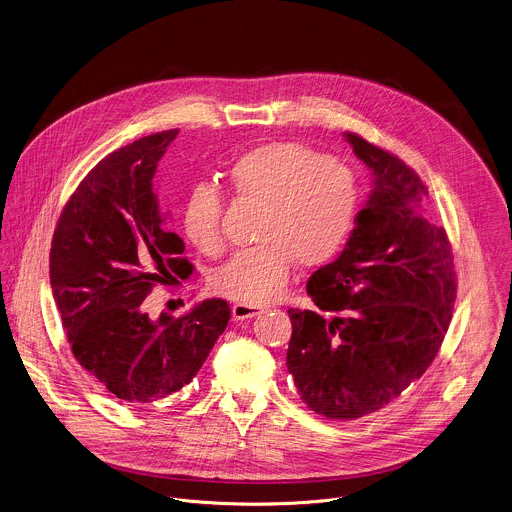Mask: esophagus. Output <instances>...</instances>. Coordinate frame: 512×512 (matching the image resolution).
<instances>
[{
	"mask_svg": "<svg viewBox=\"0 0 512 512\" xmlns=\"http://www.w3.org/2000/svg\"><path fill=\"white\" fill-rule=\"evenodd\" d=\"M259 312H263V307L253 305V303H235L231 308V314L235 320H245V318H253Z\"/></svg>",
	"mask_w": 512,
	"mask_h": 512,
	"instance_id": "1",
	"label": "esophagus"
}]
</instances>
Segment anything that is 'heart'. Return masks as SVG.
<instances>
[{"label": "heart", "mask_w": 512, "mask_h": 512, "mask_svg": "<svg viewBox=\"0 0 512 512\" xmlns=\"http://www.w3.org/2000/svg\"><path fill=\"white\" fill-rule=\"evenodd\" d=\"M229 184L239 198L263 204L261 243L237 251L213 277V289L233 301H273L297 261L316 267L332 259L358 211L354 172L297 142H269L245 152L231 166ZM223 209L213 184H198L188 194L182 225L202 253L223 247Z\"/></svg>", "instance_id": "obj_1"}]
</instances>
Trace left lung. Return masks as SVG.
Instances as JSON below:
<instances>
[{
    "label": "left lung",
    "mask_w": 512,
    "mask_h": 512,
    "mask_svg": "<svg viewBox=\"0 0 512 512\" xmlns=\"http://www.w3.org/2000/svg\"><path fill=\"white\" fill-rule=\"evenodd\" d=\"M374 190L342 253L308 279L316 310L289 308L287 368L301 400L328 419L384 408L435 360L457 279L443 227L425 217L427 188L404 160L354 132Z\"/></svg>",
    "instance_id": "obj_1"
}]
</instances>
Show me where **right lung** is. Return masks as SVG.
I'll list each match as a JSON object with an SVG mask.
<instances>
[{"label":"right lung","instance_id":"add662e5","mask_svg":"<svg viewBox=\"0 0 512 512\" xmlns=\"http://www.w3.org/2000/svg\"><path fill=\"white\" fill-rule=\"evenodd\" d=\"M178 128L144 136L103 158L61 211L49 275L77 362L130 408L168 398L194 380L231 310L221 299L152 320V289L188 279L194 265L152 190Z\"/></svg>","mask_w":512,"mask_h":512}]
</instances>
